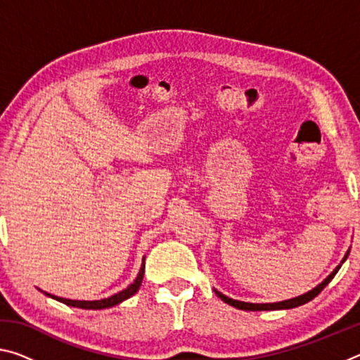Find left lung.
Wrapping results in <instances>:
<instances>
[{
  "label": "left lung",
  "mask_w": 360,
  "mask_h": 360,
  "mask_svg": "<svg viewBox=\"0 0 360 360\" xmlns=\"http://www.w3.org/2000/svg\"><path fill=\"white\" fill-rule=\"evenodd\" d=\"M348 254H349V251L346 252L345 259L341 260V264H343V262L346 260V257H348ZM341 264L337 268H335V270L324 279V281H322L318 285V288H314L313 290L307 292V294H303L300 297H295V298H290V300H285V302H278V303H246V302L233 300V298L224 295V294H221V292H217V290H214V292H216V295L221 298V300H224L225 303H229V304H231V307H235V308H238V309H245V311H270V309H289V308L300 307V304H304V303H308L309 300H313V298L318 295L319 292L324 289L328 283L332 281V278L337 275V271L340 270Z\"/></svg>",
  "instance_id": "obj_1"
}]
</instances>
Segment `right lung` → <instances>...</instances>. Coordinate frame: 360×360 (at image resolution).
Instances as JSON below:
<instances>
[{
	"label": "right lung",
	"instance_id": "obj_1",
	"mask_svg": "<svg viewBox=\"0 0 360 360\" xmlns=\"http://www.w3.org/2000/svg\"><path fill=\"white\" fill-rule=\"evenodd\" d=\"M143 276H144V259H143V265L139 268V273L135 281H133L129 288L120 290L119 294H115L112 297H108V298H103V300H94V302H85V300H68V298H62V297H56V295H51L47 294L49 297L56 298V300L62 302L65 304H70V307H76V308H82V309H103V308H111L114 304H117L120 302L127 300V298H130L131 295H135L139 285L143 283Z\"/></svg>",
	"mask_w": 360,
	"mask_h": 360
}]
</instances>
